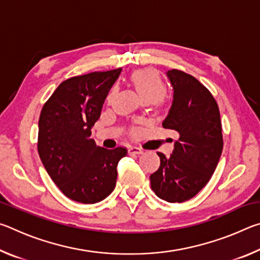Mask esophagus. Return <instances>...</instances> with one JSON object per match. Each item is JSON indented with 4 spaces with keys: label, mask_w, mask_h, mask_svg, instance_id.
Here are the masks:
<instances>
[{
    "label": "esophagus",
    "mask_w": 260,
    "mask_h": 260,
    "mask_svg": "<svg viewBox=\"0 0 260 260\" xmlns=\"http://www.w3.org/2000/svg\"><path fill=\"white\" fill-rule=\"evenodd\" d=\"M128 153H129V155H141V153H143V150L141 148H138V147H129L128 148Z\"/></svg>",
    "instance_id": "obj_1"
}]
</instances>
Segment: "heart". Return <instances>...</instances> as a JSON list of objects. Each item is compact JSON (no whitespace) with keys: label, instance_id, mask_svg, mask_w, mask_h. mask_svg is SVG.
Here are the masks:
<instances>
[{"label":"heart","instance_id":"1","mask_svg":"<svg viewBox=\"0 0 260 260\" xmlns=\"http://www.w3.org/2000/svg\"><path fill=\"white\" fill-rule=\"evenodd\" d=\"M131 81L143 101L149 100L153 102V101H157L159 99L162 93H164V83H162L160 78L158 77V74L153 70H138V71H135L132 74ZM114 93H116V88H113L110 91L108 99L111 100Z\"/></svg>","mask_w":260,"mask_h":260}]
</instances>
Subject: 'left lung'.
I'll return each instance as SVG.
<instances>
[{
	"instance_id": "obj_1",
	"label": "left lung",
	"mask_w": 260,
	"mask_h": 260,
	"mask_svg": "<svg viewBox=\"0 0 260 260\" xmlns=\"http://www.w3.org/2000/svg\"><path fill=\"white\" fill-rule=\"evenodd\" d=\"M166 74L173 101L162 127L177 131L179 139L170 157L157 152L160 166L150 182L159 199L182 203L205 187L218 165L223 147L221 120L212 94L196 78L175 69Z\"/></svg>"
}]
</instances>
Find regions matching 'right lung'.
<instances>
[{
    "instance_id": "add662e5",
    "label": "right lung",
    "mask_w": 260,
    "mask_h": 260,
    "mask_svg": "<svg viewBox=\"0 0 260 260\" xmlns=\"http://www.w3.org/2000/svg\"><path fill=\"white\" fill-rule=\"evenodd\" d=\"M121 69L70 78L56 88L39 119L38 151L46 171L70 200L94 204L113 191L127 149L96 146L91 127Z\"/></svg>"
}]
</instances>
